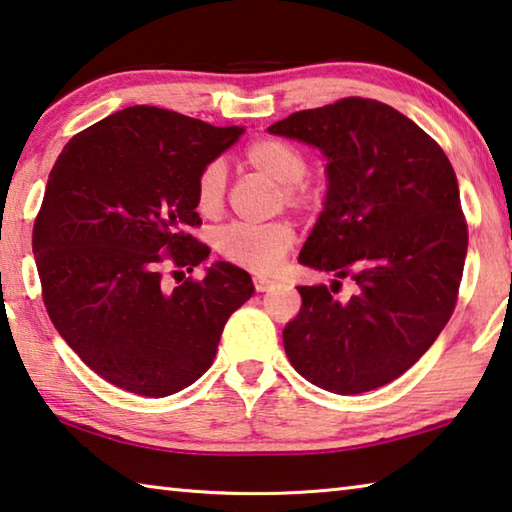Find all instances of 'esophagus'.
<instances>
[{
    "label": "esophagus",
    "instance_id": "obj_1",
    "mask_svg": "<svg viewBox=\"0 0 512 512\" xmlns=\"http://www.w3.org/2000/svg\"><path fill=\"white\" fill-rule=\"evenodd\" d=\"M272 279H267V276H256L254 279V288H256V292H265V290H270L272 288Z\"/></svg>",
    "mask_w": 512,
    "mask_h": 512
}]
</instances>
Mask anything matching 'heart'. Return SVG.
Returning a JSON list of instances; mask_svg holds the SVG:
<instances>
[{
    "mask_svg": "<svg viewBox=\"0 0 512 512\" xmlns=\"http://www.w3.org/2000/svg\"><path fill=\"white\" fill-rule=\"evenodd\" d=\"M245 161L265 177L281 183L283 199L292 208H311L317 192L304 181L308 161L297 145L281 138H258L245 149ZM226 199V167L211 161L201 167L195 183V204L204 217L222 213ZM297 233L286 220L270 224H231L215 236V249L226 263L247 267L251 272H270L288 249Z\"/></svg>",
    "mask_w": 512,
    "mask_h": 512,
    "instance_id": "1",
    "label": "heart"
}]
</instances>
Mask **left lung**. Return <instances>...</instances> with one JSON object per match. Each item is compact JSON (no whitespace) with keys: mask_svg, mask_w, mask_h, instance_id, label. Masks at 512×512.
<instances>
[{"mask_svg":"<svg viewBox=\"0 0 512 512\" xmlns=\"http://www.w3.org/2000/svg\"><path fill=\"white\" fill-rule=\"evenodd\" d=\"M267 131L326 158L324 211L299 263L338 276L331 288H297L286 354L335 395L381 388L424 356L456 308L467 222L454 167L429 133L376 99L345 97ZM340 278L355 281L349 298L334 297Z\"/></svg>","mask_w":512,"mask_h":512,"instance_id":"left-lung-1","label":"left lung"}]
</instances>
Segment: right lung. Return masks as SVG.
<instances>
[{"label": "right lung", "mask_w": 512, "mask_h": 512, "mask_svg": "<svg viewBox=\"0 0 512 512\" xmlns=\"http://www.w3.org/2000/svg\"><path fill=\"white\" fill-rule=\"evenodd\" d=\"M156 106H129L81 131L49 172L33 224L49 320L77 356L117 388L174 395L195 383L233 311L254 292L231 263L201 281L167 283L204 263L211 249L195 183L242 136Z\"/></svg>", "instance_id": "add662e5"}]
</instances>
